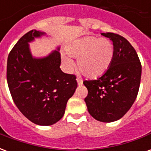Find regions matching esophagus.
Returning <instances> with one entry per match:
<instances>
[{
	"label": "esophagus",
	"instance_id": "1",
	"mask_svg": "<svg viewBox=\"0 0 151 151\" xmlns=\"http://www.w3.org/2000/svg\"><path fill=\"white\" fill-rule=\"evenodd\" d=\"M77 82H78V85H82V80L81 78H77Z\"/></svg>",
	"mask_w": 151,
	"mask_h": 151
}]
</instances>
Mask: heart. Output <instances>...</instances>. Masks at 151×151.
Returning a JSON list of instances; mask_svg holds the SVG:
<instances>
[{
    "label": "heart",
    "mask_w": 151,
    "mask_h": 151,
    "mask_svg": "<svg viewBox=\"0 0 151 151\" xmlns=\"http://www.w3.org/2000/svg\"><path fill=\"white\" fill-rule=\"evenodd\" d=\"M69 55L78 57V67L82 74L90 78H98L107 72L114 57V47L107 39L86 36L74 41L67 47ZM66 69L71 70L73 62L63 56Z\"/></svg>",
    "instance_id": "1"
}]
</instances>
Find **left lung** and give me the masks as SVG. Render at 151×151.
<instances>
[{
  "instance_id": "left-lung-1",
  "label": "left lung",
  "mask_w": 151,
  "mask_h": 151,
  "mask_svg": "<svg viewBox=\"0 0 151 151\" xmlns=\"http://www.w3.org/2000/svg\"><path fill=\"white\" fill-rule=\"evenodd\" d=\"M101 35L113 43V60L101 77L86 80L83 84L88 90L85 102L89 113L95 120L108 123L123 117L133 104L139 91L142 65L125 38L111 32Z\"/></svg>"
}]
</instances>
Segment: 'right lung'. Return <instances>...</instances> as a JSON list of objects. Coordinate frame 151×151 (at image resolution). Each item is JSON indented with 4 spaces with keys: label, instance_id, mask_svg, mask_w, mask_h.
<instances>
[{
    "label": "right lung",
    "instance_id": "obj_1",
    "mask_svg": "<svg viewBox=\"0 0 151 151\" xmlns=\"http://www.w3.org/2000/svg\"><path fill=\"white\" fill-rule=\"evenodd\" d=\"M42 35L31 30L18 40L9 54L6 77L19 111L31 122L47 126L62 118L78 82L74 74L61 71L59 51L41 59L32 57L28 43Z\"/></svg>",
    "mask_w": 151,
    "mask_h": 151
}]
</instances>
